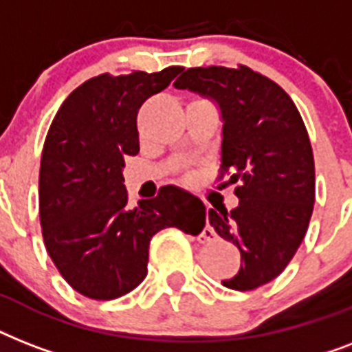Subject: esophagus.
<instances>
[{
  "instance_id": "obj_1",
  "label": "esophagus",
  "mask_w": 352,
  "mask_h": 352,
  "mask_svg": "<svg viewBox=\"0 0 352 352\" xmlns=\"http://www.w3.org/2000/svg\"><path fill=\"white\" fill-rule=\"evenodd\" d=\"M204 234H214V232H212V228H204Z\"/></svg>"
}]
</instances>
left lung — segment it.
<instances>
[{
    "mask_svg": "<svg viewBox=\"0 0 352 352\" xmlns=\"http://www.w3.org/2000/svg\"><path fill=\"white\" fill-rule=\"evenodd\" d=\"M173 85L219 106V179L230 175L239 204L210 210L208 221L241 252V268L223 285L257 289L294 257L314 208V155L303 118L283 87L246 65L186 69Z\"/></svg>",
    "mask_w": 352,
    "mask_h": 352,
    "instance_id": "obj_1",
    "label": "left lung"
}]
</instances>
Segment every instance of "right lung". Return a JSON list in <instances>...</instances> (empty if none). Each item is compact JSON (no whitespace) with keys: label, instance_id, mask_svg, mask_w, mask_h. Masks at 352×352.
<instances>
[{"label":"right lung","instance_id":"add662e5","mask_svg":"<svg viewBox=\"0 0 352 352\" xmlns=\"http://www.w3.org/2000/svg\"><path fill=\"white\" fill-rule=\"evenodd\" d=\"M181 71L98 74L65 98L47 131L38 190L43 243L63 279L91 300H115L142 283L157 232L204 228L201 199L162 186L129 208L122 177L124 159L138 153V109Z\"/></svg>","mask_w":352,"mask_h":352}]
</instances>
